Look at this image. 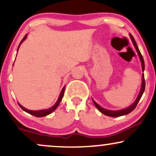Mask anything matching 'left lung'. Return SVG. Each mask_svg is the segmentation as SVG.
<instances>
[{
    "mask_svg": "<svg viewBox=\"0 0 156 156\" xmlns=\"http://www.w3.org/2000/svg\"><path fill=\"white\" fill-rule=\"evenodd\" d=\"M130 39H131L132 42H133L134 48H135L136 50L138 55H139V58H140L141 63V68H142V71L144 72V58H143L142 55H141L140 51H139V48H138L135 39H134L133 36H132L131 34H130ZM144 89H145V81H144V73H143V74H142V82H141V89H140V92H139V95H138L137 98L136 99V101H134L133 103L130 105V106H128V108H124V109H121V110H119V111L108 110V109H105L104 108H103V107H101L100 105H98V103H97L96 102L94 101L93 99H92V101H93V103H94V105L96 106V108H98V110H99L101 113H103V114H105V115L108 116V117H120V116L126 115V114H129V113L131 112L132 111L134 110V108L136 107V105L138 104V103H139V101H140L141 96H142L143 93H144Z\"/></svg>",
    "mask_w": 156,
    "mask_h": 156,
    "instance_id": "8db88e82",
    "label": "left lung"
}]
</instances>
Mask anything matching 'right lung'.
Here are the masks:
<instances>
[{"instance_id": "1", "label": "right lung", "mask_w": 156, "mask_h": 156, "mask_svg": "<svg viewBox=\"0 0 156 156\" xmlns=\"http://www.w3.org/2000/svg\"><path fill=\"white\" fill-rule=\"evenodd\" d=\"M27 38V34L24 37H23V39H22V41L20 42V43L19 46H18V48H17V51H18V49H19V47L20 46V44L23 43V41L25 40ZM64 89H65V86L63 87V89H62V92H61L60 94H59V97H58V100H57V101L55 102V103L54 105H53V106L51 107L50 108H48V109H43V110H39V111H31V110H29V109H27L26 108H24V107L23 106V105H21L20 103H18V105H20V107L21 108L23 109L24 112H26L27 113H28V114H31V115L33 116H35V117H44V116H47L48 114H51L52 112H54L55 110V108H57V107L58 106V105H59L60 102L62 101V98H63V96H64Z\"/></svg>"}]
</instances>
